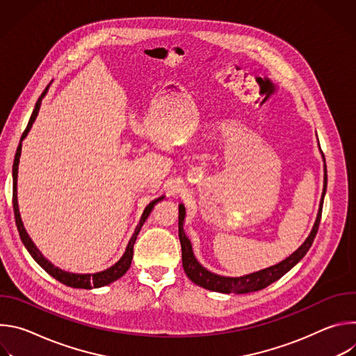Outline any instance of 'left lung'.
I'll return each instance as SVG.
<instances>
[{"mask_svg": "<svg viewBox=\"0 0 356 356\" xmlns=\"http://www.w3.org/2000/svg\"><path fill=\"white\" fill-rule=\"evenodd\" d=\"M323 159H324V155H323ZM325 191H327V166L324 163V186H323L320 209H318L313 229H312L310 235L307 236V239L304 241L284 261H282L273 266H269L266 269L253 272L249 275H243V276H238V277L220 276V275H216V273L207 270L202 265H200V262L195 259L194 253H193L191 242L187 238V235L184 234V228H183L184 218H186V209L183 204H179V239H180V245H181L183 269H184L187 277L200 287H204L211 291L225 293V294H228V293L245 294V293L258 291V290L268 287L273 282L279 280L283 275H286L291 268H294L304 258V255L309 252L310 246L314 242L317 231H318Z\"/></svg>", "mask_w": 356, "mask_h": 356, "instance_id": "1", "label": "left lung"}]
</instances>
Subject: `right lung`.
<instances>
[{
  "label": "right lung",
  "mask_w": 356,
  "mask_h": 356,
  "mask_svg": "<svg viewBox=\"0 0 356 356\" xmlns=\"http://www.w3.org/2000/svg\"><path fill=\"white\" fill-rule=\"evenodd\" d=\"M47 88L49 86L44 88V91L42 92V95L39 97V99L36 101L35 104V108H33V113L29 118V122L26 125V129L24 131L22 136H21V140H19V145H18V149H17V154H15V159H14V165H13V206H14V214H15V222H17V228H18V232H19V236H21V241L22 243L25 245V248L28 249V252L31 253V257L35 259V262L42 268L44 269L50 276H54L56 280H59L60 283L66 284V286H70V287H74V289H92V287H103V286H107L115 280H118L120 277H122L127 270L129 269L131 266V262H132V255H134V243L136 241V236L142 228V225L145 224V221L147 220L149 214L152 213V210H154V207L158 204V202L161 200H163L165 197H159L154 201H150L149 204L146 206V209L143 210L142 213V217L139 220V224L136 225L128 245H127V249L124 252V255L120 258L118 262H115L111 268L106 269V270H101V272H97V273H70V272H66V270H62L59 269L58 266H55L54 264H50L42 253L39 252V249L35 246V243L32 242V239L29 238L26 229L24 228V224H22V220H21V214H19V207H18V193H17V180H18V166H19V158H21V150H22V140L26 138V135L29 134L36 117H38V113L40 110V104H42V99L43 97L46 95L47 92Z\"/></svg>",
  "instance_id": "obj_1"
}]
</instances>
